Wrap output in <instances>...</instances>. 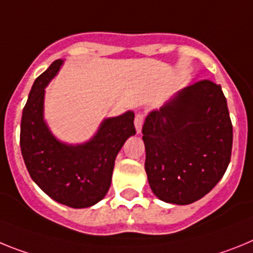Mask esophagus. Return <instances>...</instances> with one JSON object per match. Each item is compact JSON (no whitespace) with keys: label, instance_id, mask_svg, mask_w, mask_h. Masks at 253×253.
<instances>
[{"label":"esophagus","instance_id":"esophagus-1","mask_svg":"<svg viewBox=\"0 0 253 253\" xmlns=\"http://www.w3.org/2000/svg\"><path fill=\"white\" fill-rule=\"evenodd\" d=\"M144 113H137L135 116V127H136V131L137 133L141 132V128H142V124H144Z\"/></svg>","mask_w":253,"mask_h":253}]
</instances>
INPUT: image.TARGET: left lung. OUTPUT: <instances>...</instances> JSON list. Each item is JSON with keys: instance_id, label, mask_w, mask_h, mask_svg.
I'll return each mask as SVG.
<instances>
[{"instance_id": "left-lung-1", "label": "left lung", "mask_w": 253, "mask_h": 253, "mask_svg": "<svg viewBox=\"0 0 253 253\" xmlns=\"http://www.w3.org/2000/svg\"><path fill=\"white\" fill-rule=\"evenodd\" d=\"M145 170L166 203L192 204L216 186L232 155L233 126L220 85L200 80L184 87L142 126Z\"/></svg>"}]
</instances>
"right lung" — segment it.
<instances>
[{
    "instance_id": "obj_1",
    "label": "right lung",
    "mask_w": 253,
    "mask_h": 253,
    "mask_svg": "<svg viewBox=\"0 0 253 253\" xmlns=\"http://www.w3.org/2000/svg\"><path fill=\"white\" fill-rule=\"evenodd\" d=\"M61 65L54 61L33 84L21 117V154L32 179L50 199L70 208H89L108 192L118 151L136 133L135 114L104 120L86 144L72 146L56 140L43 121V100L44 87Z\"/></svg>"
}]
</instances>
